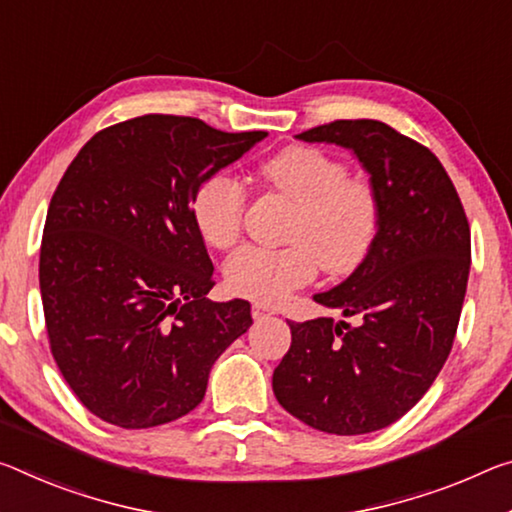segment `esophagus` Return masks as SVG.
<instances>
[{"label": "esophagus", "mask_w": 512, "mask_h": 512, "mask_svg": "<svg viewBox=\"0 0 512 512\" xmlns=\"http://www.w3.org/2000/svg\"><path fill=\"white\" fill-rule=\"evenodd\" d=\"M271 314H275L271 307H266V305H253V319L255 321H262V319H266V316H271Z\"/></svg>", "instance_id": "34e87169"}]
</instances>
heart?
Instances as JSON below:
<instances>
[{"instance_id":"heart-1","label":"heart","mask_w":512,"mask_h":512,"mask_svg":"<svg viewBox=\"0 0 512 512\" xmlns=\"http://www.w3.org/2000/svg\"><path fill=\"white\" fill-rule=\"evenodd\" d=\"M264 182L296 205L285 248L246 246L225 264L232 294L278 303L312 282L319 262L328 271H348L367 255L380 223L378 196L369 182L348 177L342 159L310 145H291L262 161ZM248 193L239 180L214 173L191 198L193 225L205 243L225 250L239 241Z\"/></svg>"}]
</instances>
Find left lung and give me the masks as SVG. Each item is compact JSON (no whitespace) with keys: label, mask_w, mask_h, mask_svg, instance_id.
Wrapping results in <instances>:
<instances>
[{"label":"left lung","mask_w":512,"mask_h":512,"mask_svg":"<svg viewBox=\"0 0 512 512\" xmlns=\"http://www.w3.org/2000/svg\"><path fill=\"white\" fill-rule=\"evenodd\" d=\"M355 152L371 175L380 223L367 257L316 303L358 316L289 321L291 346L273 371L289 415L332 435L380 431L433 385L456 339L472 237L440 159L380 120H335L298 134Z\"/></svg>","instance_id":"8db88e82"}]
</instances>
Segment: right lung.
Masks as SVG:
<instances>
[{
    "label": "right lung",
    "instance_id": "obj_1",
    "mask_svg": "<svg viewBox=\"0 0 512 512\" xmlns=\"http://www.w3.org/2000/svg\"><path fill=\"white\" fill-rule=\"evenodd\" d=\"M264 136L148 113L97 132L63 173L40 243L45 328L61 376L107 424L189 415L253 323L248 300L205 298L214 266L191 198Z\"/></svg>",
    "mask_w": 512,
    "mask_h": 512
}]
</instances>
